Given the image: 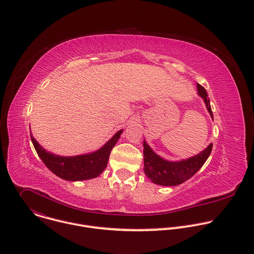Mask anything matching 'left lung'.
I'll return each mask as SVG.
<instances>
[{
	"label": "left lung",
	"mask_w": 254,
	"mask_h": 254,
	"mask_svg": "<svg viewBox=\"0 0 254 254\" xmlns=\"http://www.w3.org/2000/svg\"><path fill=\"white\" fill-rule=\"evenodd\" d=\"M198 94L204 99L207 110L213 119V114L211 111L210 100L206 89L197 83ZM213 144L210 143L200 154L191 157L189 159L170 162L158 156L150 147L149 144L143 140V171L147 177L153 183L162 186H177L186 182L192 176H194L204 165V163L209 158Z\"/></svg>",
	"instance_id": "1"
}]
</instances>
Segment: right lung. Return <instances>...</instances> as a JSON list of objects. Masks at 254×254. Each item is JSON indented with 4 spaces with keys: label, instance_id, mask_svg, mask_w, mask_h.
Wrapping results in <instances>:
<instances>
[{
    "label": "right lung",
    "instance_id": "right-lung-1",
    "mask_svg": "<svg viewBox=\"0 0 254 254\" xmlns=\"http://www.w3.org/2000/svg\"><path fill=\"white\" fill-rule=\"evenodd\" d=\"M122 132L123 129L119 130L98 151L74 157H60L45 151L33 137L32 133L31 139L38 156L52 173L67 181H83L96 178L104 171L111 152Z\"/></svg>",
    "mask_w": 254,
    "mask_h": 254
}]
</instances>
